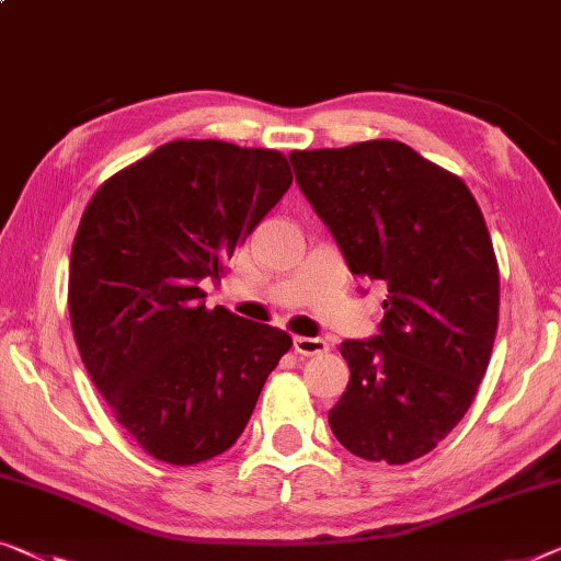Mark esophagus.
<instances>
[{
  "label": "esophagus",
  "instance_id": "obj_1",
  "mask_svg": "<svg viewBox=\"0 0 561 561\" xmlns=\"http://www.w3.org/2000/svg\"><path fill=\"white\" fill-rule=\"evenodd\" d=\"M330 350V342L324 337H295V353L312 357V355H322Z\"/></svg>",
  "mask_w": 561,
  "mask_h": 561
}]
</instances>
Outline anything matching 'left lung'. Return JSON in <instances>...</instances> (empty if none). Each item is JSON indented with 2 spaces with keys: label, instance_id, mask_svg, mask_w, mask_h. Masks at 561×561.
I'll list each match as a JSON object with an SVG mask.
<instances>
[{
  "label": "left lung",
  "instance_id": "1",
  "mask_svg": "<svg viewBox=\"0 0 561 561\" xmlns=\"http://www.w3.org/2000/svg\"><path fill=\"white\" fill-rule=\"evenodd\" d=\"M295 179L350 272L388 284L380 334L340 345L330 428L365 461L408 463L471 408L499 328V264L458 175L400 140L291 150Z\"/></svg>",
  "mask_w": 561,
  "mask_h": 561
}]
</instances>
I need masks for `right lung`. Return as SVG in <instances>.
<instances>
[{
  "label": "right lung",
  "mask_w": 561,
  "mask_h": 561,
  "mask_svg": "<svg viewBox=\"0 0 561 561\" xmlns=\"http://www.w3.org/2000/svg\"><path fill=\"white\" fill-rule=\"evenodd\" d=\"M291 186L287 158L224 140H171L111 175L82 214L70 256V322L100 396L163 463L231 448L287 332L206 309L239 244Z\"/></svg>",
  "instance_id": "obj_1"
}]
</instances>
